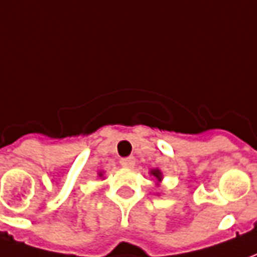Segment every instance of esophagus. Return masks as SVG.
<instances>
[{"mask_svg": "<svg viewBox=\"0 0 257 257\" xmlns=\"http://www.w3.org/2000/svg\"><path fill=\"white\" fill-rule=\"evenodd\" d=\"M135 162H136L135 157H126V158H121L119 164H121L123 168H134Z\"/></svg>", "mask_w": 257, "mask_h": 257, "instance_id": "obj_1", "label": "esophagus"}]
</instances>
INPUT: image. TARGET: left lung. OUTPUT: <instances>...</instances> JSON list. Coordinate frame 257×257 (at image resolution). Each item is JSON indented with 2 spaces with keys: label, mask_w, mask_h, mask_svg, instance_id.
<instances>
[{
  "label": "left lung",
  "mask_w": 257,
  "mask_h": 257,
  "mask_svg": "<svg viewBox=\"0 0 257 257\" xmlns=\"http://www.w3.org/2000/svg\"><path fill=\"white\" fill-rule=\"evenodd\" d=\"M150 173L153 175V176H154V178L157 179V180H158V182H161V180H162V173H161V171H160V169H153Z\"/></svg>",
  "instance_id": "obj_1"
}]
</instances>
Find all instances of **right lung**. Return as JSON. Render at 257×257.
<instances>
[{"instance_id": "obj_1", "label": "right lung", "mask_w": 257, "mask_h": 257, "mask_svg": "<svg viewBox=\"0 0 257 257\" xmlns=\"http://www.w3.org/2000/svg\"><path fill=\"white\" fill-rule=\"evenodd\" d=\"M99 176H101V172H100V173H99Z\"/></svg>"}]
</instances>
